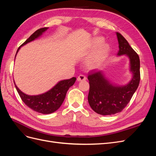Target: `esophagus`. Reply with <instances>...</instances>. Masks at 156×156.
Here are the masks:
<instances>
[{"instance_id": "1", "label": "esophagus", "mask_w": 156, "mask_h": 156, "mask_svg": "<svg viewBox=\"0 0 156 156\" xmlns=\"http://www.w3.org/2000/svg\"><path fill=\"white\" fill-rule=\"evenodd\" d=\"M87 79V77L84 76V75H79V76L77 77V80L78 81H85Z\"/></svg>"}]
</instances>
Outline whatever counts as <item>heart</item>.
Returning <instances> with one entry per match:
<instances>
[{"label":"heart","instance_id":"obj_1","mask_svg":"<svg viewBox=\"0 0 156 156\" xmlns=\"http://www.w3.org/2000/svg\"><path fill=\"white\" fill-rule=\"evenodd\" d=\"M103 41V39L101 37H97L94 41V47H97L100 44H101ZM108 51V47L107 44H103L96 51V53L94 55L92 58L88 62V64L90 67H96L100 65L102 61L105 59L106 56L107 55Z\"/></svg>","mask_w":156,"mask_h":156}]
</instances>
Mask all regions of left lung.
Instances as JSON below:
<instances>
[{"instance_id":"1","label":"left lung","mask_w":156,"mask_h":156,"mask_svg":"<svg viewBox=\"0 0 156 156\" xmlns=\"http://www.w3.org/2000/svg\"><path fill=\"white\" fill-rule=\"evenodd\" d=\"M116 35L119 44L117 55L128 56L133 78L126 85L117 87L107 80L101 72L92 70L89 72V105L94 111L101 115H115L123 110L130 101L140 82L139 56L123 36L119 32H116Z\"/></svg>"}]
</instances>
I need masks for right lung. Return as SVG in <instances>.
Returning <instances> with one entry per match:
<instances>
[{"label":"right lung","mask_w":156,"mask_h":156,"mask_svg":"<svg viewBox=\"0 0 156 156\" xmlns=\"http://www.w3.org/2000/svg\"><path fill=\"white\" fill-rule=\"evenodd\" d=\"M48 29V27H44L35 31L18 48L17 53L21 46L34 40L37 37L41 36L42 33L44 32ZM75 81H76V77H72L69 79L63 80V81L58 82L48 92L37 96L27 95L18 88L15 83H14V84H15V87L19 95H20L22 101L25 103V104L27 106L34 111L41 113V114H50V113L56 111L62 104L66 95L67 91L69 87H72L75 83Z\"/></svg>","instance_id":"right-lung-1"}]
</instances>
